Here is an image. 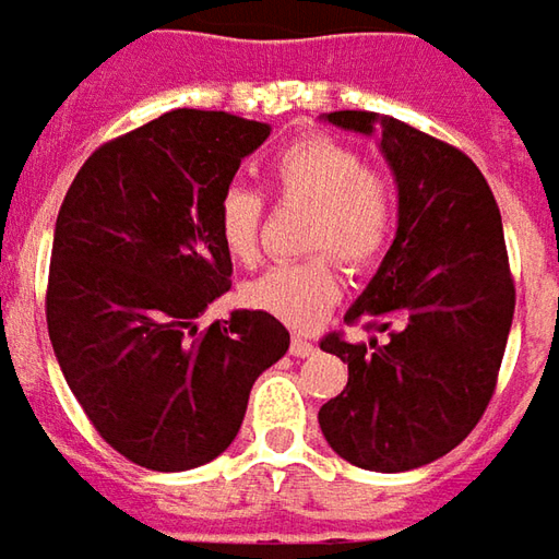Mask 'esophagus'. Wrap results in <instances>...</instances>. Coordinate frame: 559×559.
Returning a JSON list of instances; mask_svg holds the SVG:
<instances>
[{
  "instance_id": "obj_1",
  "label": "esophagus",
  "mask_w": 559,
  "mask_h": 559,
  "mask_svg": "<svg viewBox=\"0 0 559 559\" xmlns=\"http://www.w3.org/2000/svg\"><path fill=\"white\" fill-rule=\"evenodd\" d=\"M292 357H313L317 354V344L305 335H292V344H288Z\"/></svg>"
}]
</instances>
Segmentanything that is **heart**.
I'll use <instances>...</instances> for the list:
<instances>
[{
  "instance_id": "1",
  "label": "heart",
  "mask_w": 559,
  "mask_h": 559,
  "mask_svg": "<svg viewBox=\"0 0 559 559\" xmlns=\"http://www.w3.org/2000/svg\"><path fill=\"white\" fill-rule=\"evenodd\" d=\"M267 181L276 200L307 202L305 261L273 264L246 286V301L295 329L317 323L341 298L336 254L362 271L384 254L396 224V190L381 171L362 163L359 150L325 134H310L273 156ZM264 200L252 187L230 183L218 200V236L236 261L258 254ZM329 251L333 253L328 254Z\"/></svg>"
}]
</instances>
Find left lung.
<instances>
[{"label":"left lung","instance_id":"8db88e82","mask_svg":"<svg viewBox=\"0 0 559 559\" xmlns=\"http://www.w3.org/2000/svg\"><path fill=\"white\" fill-rule=\"evenodd\" d=\"M338 129L378 134L400 190V224L347 323L388 332V344L320 347L347 362V388L320 409L344 462L396 474L452 452L496 393L514 320V276L501 212L462 150L393 116L335 110Z\"/></svg>","mask_w":559,"mask_h":559}]
</instances>
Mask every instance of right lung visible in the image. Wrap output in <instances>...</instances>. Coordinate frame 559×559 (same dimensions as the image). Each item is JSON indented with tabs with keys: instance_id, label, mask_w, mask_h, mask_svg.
I'll list each match as a JSON object with an SVG mask.
<instances>
[{
	"instance_id": "obj_1",
	"label": "right lung",
	"mask_w": 559,
	"mask_h": 559,
	"mask_svg": "<svg viewBox=\"0 0 559 559\" xmlns=\"http://www.w3.org/2000/svg\"><path fill=\"white\" fill-rule=\"evenodd\" d=\"M271 126L171 110L85 159L63 197L45 320L70 391L129 462L190 471L218 459L254 378L288 350L264 310L197 325L230 292L218 200Z\"/></svg>"
}]
</instances>
